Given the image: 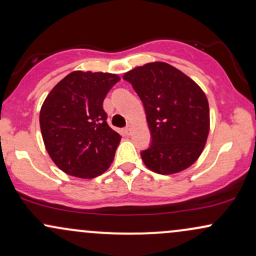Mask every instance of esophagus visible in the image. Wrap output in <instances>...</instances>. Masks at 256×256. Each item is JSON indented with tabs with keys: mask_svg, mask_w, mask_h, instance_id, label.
I'll use <instances>...</instances> for the list:
<instances>
[{
	"mask_svg": "<svg viewBox=\"0 0 256 256\" xmlns=\"http://www.w3.org/2000/svg\"><path fill=\"white\" fill-rule=\"evenodd\" d=\"M124 132L126 136H131L132 134V126L131 125H128L126 128H124Z\"/></svg>",
	"mask_w": 256,
	"mask_h": 256,
	"instance_id": "obj_1",
	"label": "esophagus"
}]
</instances>
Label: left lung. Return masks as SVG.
Masks as SVG:
<instances>
[{
  "label": "left lung",
  "instance_id": "1",
  "mask_svg": "<svg viewBox=\"0 0 256 256\" xmlns=\"http://www.w3.org/2000/svg\"><path fill=\"white\" fill-rule=\"evenodd\" d=\"M126 82L142 100L152 143L140 152L158 174L188 168L204 150L210 132V106L192 78L166 62H150L126 72Z\"/></svg>",
  "mask_w": 256,
  "mask_h": 256
}]
</instances>
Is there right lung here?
<instances>
[{
  "label": "right lung",
  "instance_id": "right-lung-1",
  "mask_svg": "<svg viewBox=\"0 0 256 256\" xmlns=\"http://www.w3.org/2000/svg\"><path fill=\"white\" fill-rule=\"evenodd\" d=\"M120 78L74 71L52 88L40 113L46 152L58 168L95 178L110 168L122 136L107 124L104 100Z\"/></svg>",
  "mask_w": 256,
  "mask_h": 256
}]
</instances>
